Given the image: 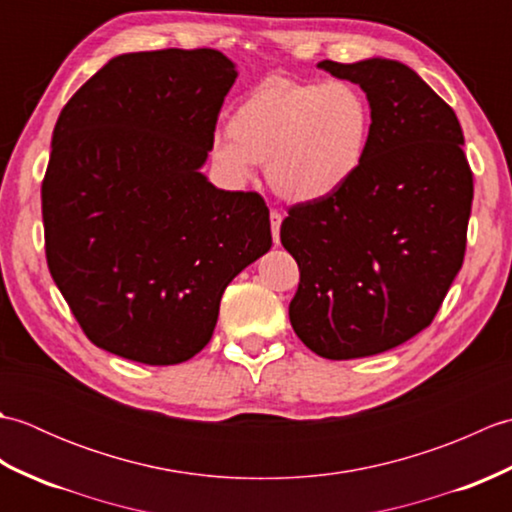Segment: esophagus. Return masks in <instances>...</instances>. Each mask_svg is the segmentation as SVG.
Masks as SVG:
<instances>
[{
	"mask_svg": "<svg viewBox=\"0 0 512 512\" xmlns=\"http://www.w3.org/2000/svg\"><path fill=\"white\" fill-rule=\"evenodd\" d=\"M281 220H284V217H281V213H279L277 209L270 211V228H273V242H275V244H279V228H281Z\"/></svg>",
	"mask_w": 512,
	"mask_h": 512,
	"instance_id": "esophagus-1",
	"label": "esophagus"
}]
</instances>
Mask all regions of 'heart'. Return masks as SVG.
<instances>
[{
    "label": "heart",
    "instance_id": "1",
    "mask_svg": "<svg viewBox=\"0 0 512 512\" xmlns=\"http://www.w3.org/2000/svg\"><path fill=\"white\" fill-rule=\"evenodd\" d=\"M217 136L211 158L228 180L253 178L266 162L270 187L281 198L314 204L334 198L367 158L372 107L347 81H297L270 76L255 85Z\"/></svg>",
    "mask_w": 512,
    "mask_h": 512
}]
</instances>
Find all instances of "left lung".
Instances as JSON below:
<instances>
[{
	"instance_id": "left-lung-1",
	"label": "left lung",
	"mask_w": 512,
	"mask_h": 512,
	"mask_svg": "<svg viewBox=\"0 0 512 512\" xmlns=\"http://www.w3.org/2000/svg\"><path fill=\"white\" fill-rule=\"evenodd\" d=\"M319 68L361 85L372 140L343 191L290 206L281 244L301 273L292 330L314 354L347 361L398 347L436 317L464 262L473 173L458 116L405 63Z\"/></svg>"
}]
</instances>
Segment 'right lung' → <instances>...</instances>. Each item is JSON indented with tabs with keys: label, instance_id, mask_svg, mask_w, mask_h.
Masks as SVG:
<instances>
[{
	"label": "right lung",
	"instance_id": "obj_1",
	"mask_svg": "<svg viewBox=\"0 0 512 512\" xmlns=\"http://www.w3.org/2000/svg\"><path fill=\"white\" fill-rule=\"evenodd\" d=\"M235 79L211 48L129 52L59 114L41 184L46 259L105 352L189 361L211 341L226 286L273 246L262 195L200 171Z\"/></svg>",
	"mask_w": 512,
	"mask_h": 512
}]
</instances>
